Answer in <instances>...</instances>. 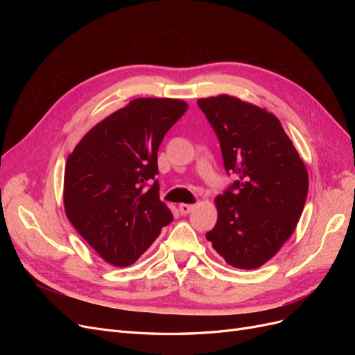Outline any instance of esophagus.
<instances>
[{
	"mask_svg": "<svg viewBox=\"0 0 355 355\" xmlns=\"http://www.w3.org/2000/svg\"><path fill=\"white\" fill-rule=\"evenodd\" d=\"M192 209H194V204H185V202L179 204L180 214H188L189 211H192Z\"/></svg>",
	"mask_w": 355,
	"mask_h": 355,
	"instance_id": "esophagus-1",
	"label": "esophagus"
}]
</instances>
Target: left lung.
Segmentation results:
<instances>
[{
    "mask_svg": "<svg viewBox=\"0 0 355 355\" xmlns=\"http://www.w3.org/2000/svg\"><path fill=\"white\" fill-rule=\"evenodd\" d=\"M235 180L216 197L218 222L206 234L230 265L254 270L293 234L308 194V173L278 118L232 96L200 99Z\"/></svg>",
    "mask_w": 355,
    "mask_h": 355,
    "instance_id": "1",
    "label": "left lung"
}]
</instances>
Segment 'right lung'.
<instances>
[{"label":"right lung","instance_id":"obj_1","mask_svg":"<svg viewBox=\"0 0 355 355\" xmlns=\"http://www.w3.org/2000/svg\"><path fill=\"white\" fill-rule=\"evenodd\" d=\"M187 110L178 99H135L96 124L68 157L67 216L106 262L132 265L173 219L158 197L157 154Z\"/></svg>","mask_w":355,"mask_h":355}]
</instances>
